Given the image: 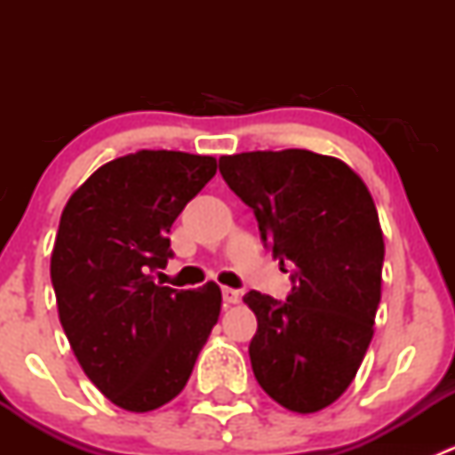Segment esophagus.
I'll return each mask as SVG.
<instances>
[{
  "label": "esophagus",
  "instance_id": "esophagus-1",
  "mask_svg": "<svg viewBox=\"0 0 455 455\" xmlns=\"http://www.w3.org/2000/svg\"><path fill=\"white\" fill-rule=\"evenodd\" d=\"M242 297L240 291H235V288H222V299L224 304H237Z\"/></svg>",
  "mask_w": 455,
  "mask_h": 455
}]
</instances>
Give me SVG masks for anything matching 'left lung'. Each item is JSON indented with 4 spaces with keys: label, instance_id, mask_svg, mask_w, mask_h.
Here are the masks:
<instances>
[{
    "label": "left lung",
    "instance_id": "1",
    "mask_svg": "<svg viewBox=\"0 0 455 455\" xmlns=\"http://www.w3.org/2000/svg\"><path fill=\"white\" fill-rule=\"evenodd\" d=\"M220 173L266 249L292 264L286 301L244 295L253 374L279 405L313 414L346 392L374 334L385 257L374 200L343 160L308 149L222 156Z\"/></svg>",
    "mask_w": 455,
    "mask_h": 455
}]
</instances>
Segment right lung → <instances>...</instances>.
<instances>
[{
	"label": "right lung",
	"mask_w": 455,
	"mask_h": 455,
	"mask_svg": "<svg viewBox=\"0 0 455 455\" xmlns=\"http://www.w3.org/2000/svg\"><path fill=\"white\" fill-rule=\"evenodd\" d=\"M218 172L213 156L140 149L96 169L70 196L50 277L59 319L87 379L127 411L182 392L218 323L222 292L158 286L169 231Z\"/></svg>",
	"instance_id": "add662e5"
}]
</instances>
